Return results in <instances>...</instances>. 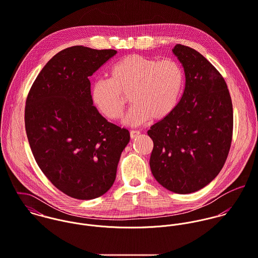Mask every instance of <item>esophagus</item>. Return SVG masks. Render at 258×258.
<instances>
[{"label": "esophagus", "instance_id": "esophagus-1", "mask_svg": "<svg viewBox=\"0 0 258 258\" xmlns=\"http://www.w3.org/2000/svg\"><path fill=\"white\" fill-rule=\"evenodd\" d=\"M141 133L139 131H131L130 132V136H131V139H135L137 138Z\"/></svg>", "mask_w": 258, "mask_h": 258}]
</instances>
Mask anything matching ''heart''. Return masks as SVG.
Segmentation results:
<instances>
[{
	"label": "heart",
	"mask_w": 258,
	"mask_h": 258,
	"mask_svg": "<svg viewBox=\"0 0 258 258\" xmlns=\"http://www.w3.org/2000/svg\"><path fill=\"white\" fill-rule=\"evenodd\" d=\"M108 79H99L92 85V100L99 110L109 119L117 118L130 95L133 105L122 117L127 125H139L152 116L161 119L176 106L180 98L184 73L173 58L127 54L108 72Z\"/></svg>",
	"instance_id": "heart-1"
}]
</instances>
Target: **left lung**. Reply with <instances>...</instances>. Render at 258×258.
I'll return each mask as SVG.
<instances>
[{"instance_id":"8db88e82","label":"left lung","mask_w":258,"mask_h":258,"mask_svg":"<svg viewBox=\"0 0 258 258\" xmlns=\"http://www.w3.org/2000/svg\"><path fill=\"white\" fill-rule=\"evenodd\" d=\"M185 87L179 103L148 135L154 142L150 165L166 189L191 194L211 182L223 167L232 140L233 110L219 72L194 49L176 45Z\"/></svg>"}]
</instances>
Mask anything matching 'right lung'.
I'll return each mask as SVG.
<instances>
[{"mask_svg": "<svg viewBox=\"0 0 258 258\" xmlns=\"http://www.w3.org/2000/svg\"><path fill=\"white\" fill-rule=\"evenodd\" d=\"M116 53L83 46L64 49L35 80L25 107L34 157L67 196L93 200L113 184L130 133L108 122L94 105L89 78Z\"/></svg>", "mask_w": 258, "mask_h": 258, "instance_id": "right-lung-1", "label": "right lung"}]
</instances>
